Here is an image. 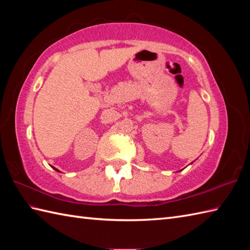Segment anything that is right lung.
Instances as JSON below:
<instances>
[{
  "instance_id": "right-lung-1",
  "label": "right lung",
  "mask_w": 250,
  "mask_h": 250,
  "mask_svg": "<svg viewBox=\"0 0 250 250\" xmlns=\"http://www.w3.org/2000/svg\"><path fill=\"white\" fill-rule=\"evenodd\" d=\"M54 168H55V167H54ZM55 169H56V171H58V169H57V168H55ZM58 172H59V171H58Z\"/></svg>"
}]
</instances>
